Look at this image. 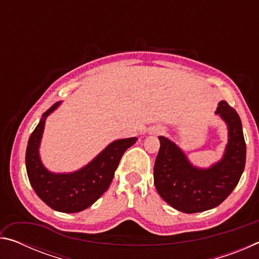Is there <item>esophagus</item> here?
Segmentation results:
<instances>
[{"label":"esophagus","mask_w":259,"mask_h":259,"mask_svg":"<svg viewBox=\"0 0 259 259\" xmlns=\"http://www.w3.org/2000/svg\"><path fill=\"white\" fill-rule=\"evenodd\" d=\"M155 133L156 134H162V133H163V129H156Z\"/></svg>","instance_id":"1"}]
</instances>
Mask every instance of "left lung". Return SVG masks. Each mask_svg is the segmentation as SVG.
Returning <instances> with one entry per match:
<instances>
[{
  "mask_svg": "<svg viewBox=\"0 0 259 259\" xmlns=\"http://www.w3.org/2000/svg\"><path fill=\"white\" fill-rule=\"evenodd\" d=\"M216 114L226 122L229 143L222 160L207 169L193 165L176 144L159 137L155 188L166 203L179 211L194 213L217 207L238 185L243 172L247 148L239 114L225 100L218 104Z\"/></svg>",
  "mask_w": 259,
  "mask_h": 259,
  "instance_id": "obj_1",
  "label": "left lung"
}]
</instances>
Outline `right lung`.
<instances>
[{
    "label": "right lung",
    "mask_w": 259,
    "mask_h": 259,
    "mask_svg": "<svg viewBox=\"0 0 259 259\" xmlns=\"http://www.w3.org/2000/svg\"><path fill=\"white\" fill-rule=\"evenodd\" d=\"M59 105L60 102L56 103L43 113L41 121L30 135L26 150V170L30 185L43 202L57 211L78 212L90 207L107 191L122 155L137 138L119 139L111 143L89 164L77 171L50 172L42 164L38 147L47 116Z\"/></svg>",
    "instance_id": "obj_1"
}]
</instances>
